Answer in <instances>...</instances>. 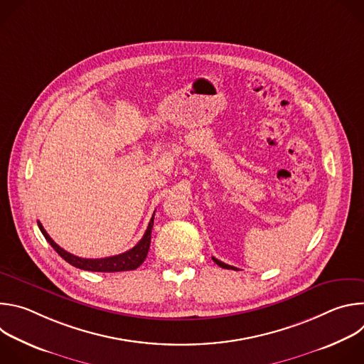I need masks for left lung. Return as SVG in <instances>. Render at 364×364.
I'll return each mask as SVG.
<instances>
[{
  "label": "left lung",
  "mask_w": 364,
  "mask_h": 364,
  "mask_svg": "<svg viewBox=\"0 0 364 364\" xmlns=\"http://www.w3.org/2000/svg\"><path fill=\"white\" fill-rule=\"evenodd\" d=\"M213 261L220 267V268H225V269H233V271H237L235 267H230V265H228V264H225V262H222V261H219V259H216V257H212Z\"/></svg>",
  "instance_id": "obj_1"
}]
</instances>
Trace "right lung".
I'll return each mask as SVG.
<instances>
[{
	"instance_id": "add662e5",
	"label": "right lung",
	"mask_w": 364,
	"mask_h": 364,
	"mask_svg": "<svg viewBox=\"0 0 364 364\" xmlns=\"http://www.w3.org/2000/svg\"><path fill=\"white\" fill-rule=\"evenodd\" d=\"M154 215H155V212H154ZM154 215L148 223V228H146L142 239L132 249H129L121 255H115V256H109V257H100V259L79 257V256H75V255L66 252L63 247H60L53 239L47 235V232L44 230V228L40 222H37V225H38V229L41 230L43 236L46 237V240L51 245V247H53L70 265H73L79 269L92 271V272H122V271H134L145 261V257L149 250V245H151V230L154 226Z\"/></svg>"
}]
</instances>
